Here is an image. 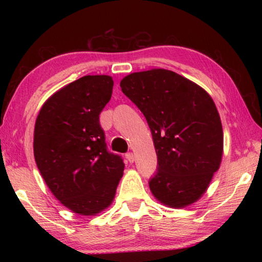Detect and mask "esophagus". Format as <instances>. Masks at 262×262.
Masks as SVG:
<instances>
[{"label": "esophagus", "mask_w": 262, "mask_h": 262, "mask_svg": "<svg viewBox=\"0 0 262 262\" xmlns=\"http://www.w3.org/2000/svg\"><path fill=\"white\" fill-rule=\"evenodd\" d=\"M126 158L129 163H134V161H135V156H134V154H133V152L126 154Z\"/></svg>", "instance_id": "esophagus-1"}]
</instances>
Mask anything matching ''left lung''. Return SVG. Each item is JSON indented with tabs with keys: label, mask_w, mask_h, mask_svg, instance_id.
<instances>
[{
	"label": "left lung",
	"mask_w": 262,
	"mask_h": 262,
	"mask_svg": "<svg viewBox=\"0 0 262 262\" xmlns=\"http://www.w3.org/2000/svg\"><path fill=\"white\" fill-rule=\"evenodd\" d=\"M120 86L151 130L158 162L149 181L154 196L176 209L196 202L223 155V129L214 100L196 83L166 69L129 74Z\"/></svg>",
	"instance_id": "8db88e82"
}]
</instances>
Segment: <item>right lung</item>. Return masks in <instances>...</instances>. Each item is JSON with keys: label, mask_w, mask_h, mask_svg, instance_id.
I'll list each match as a JSON object with an SVG mask.
<instances>
[{"label": "right lung", "mask_w": 262, "mask_h": 262, "mask_svg": "<svg viewBox=\"0 0 262 262\" xmlns=\"http://www.w3.org/2000/svg\"><path fill=\"white\" fill-rule=\"evenodd\" d=\"M113 79L88 75L53 94L34 126L33 152L48 188L62 205L84 216L112 205L123 174L122 159L107 151L99 114Z\"/></svg>", "instance_id": "add662e5"}]
</instances>
